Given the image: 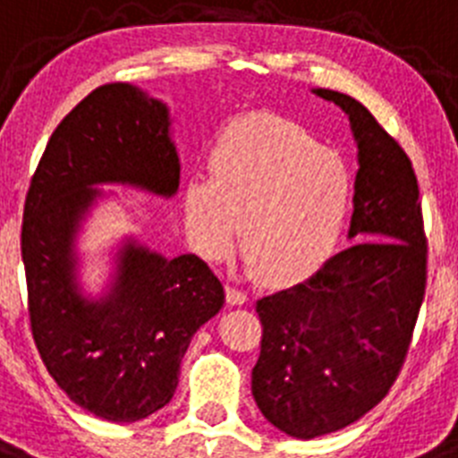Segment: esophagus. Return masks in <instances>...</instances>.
I'll use <instances>...</instances> for the list:
<instances>
[{
    "label": "esophagus",
    "mask_w": 458,
    "mask_h": 458,
    "mask_svg": "<svg viewBox=\"0 0 458 458\" xmlns=\"http://www.w3.org/2000/svg\"><path fill=\"white\" fill-rule=\"evenodd\" d=\"M250 298H248V293H242V291H238L236 286H226V302H229V305L232 307H241V305H245V302H248Z\"/></svg>",
    "instance_id": "1"
}]
</instances>
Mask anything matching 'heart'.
Instances as JSON below:
<instances>
[{"label": "heart", "instance_id": "b5f03b06", "mask_svg": "<svg viewBox=\"0 0 458 458\" xmlns=\"http://www.w3.org/2000/svg\"><path fill=\"white\" fill-rule=\"evenodd\" d=\"M185 232L220 261L238 232L245 268L268 286L305 282L333 259L353 206V174L302 125L268 112L229 121L208 151V176H190Z\"/></svg>", "mask_w": 458, "mask_h": 458}]
</instances>
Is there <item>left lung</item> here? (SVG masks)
I'll return each instance as SVG.
<instances>
[{
	"mask_svg": "<svg viewBox=\"0 0 458 458\" xmlns=\"http://www.w3.org/2000/svg\"><path fill=\"white\" fill-rule=\"evenodd\" d=\"M349 119L358 147L351 248L307 282L257 302L259 411L291 438L358 422L399 376L427 284L420 188L403 148L346 93L311 89Z\"/></svg>",
	"mask_w": 458,
	"mask_h": 458,
	"instance_id": "8db88e82",
	"label": "left lung"
}]
</instances>
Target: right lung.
<instances>
[{
    "mask_svg": "<svg viewBox=\"0 0 458 458\" xmlns=\"http://www.w3.org/2000/svg\"><path fill=\"white\" fill-rule=\"evenodd\" d=\"M179 179L169 107L116 82L56 125L27 192L22 261L36 349L68 399L100 420L137 422L167 406L190 339L225 305V286L197 254L167 259L135 236L116 248L98 295L80 284V232L107 197L96 185L172 199Z\"/></svg>",
    "mask_w": 458,
    "mask_h": 458,
    "instance_id": "1",
    "label": "right lung"
}]
</instances>
